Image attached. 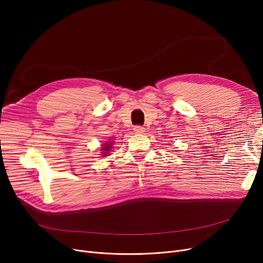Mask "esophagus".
I'll return each instance as SVG.
<instances>
[{
	"label": "esophagus",
	"mask_w": 263,
	"mask_h": 263,
	"mask_svg": "<svg viewBox=\"0 0 263 263\" xmlns=\"http://www.w3.org/2000/svg\"><path fill=\"white\" fill-rule=\"evenodd\" d=\"M133 130L135 133H139V134H143L145 132V128L142 126H135Z\"/></svg>",
	"instance_id": "34e87169"
}]
</instances>
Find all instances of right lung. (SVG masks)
Listing matches in <instances>:
<instances>
[{
  "label": "right lung",
  "instance_id": "right-lung-1",
  "mask_svg": "<svg viewBox=\"0 0 263 263\" xmlns=\"http://www.w3.org/2000/svg\"><path fill=\"white\" fill-rule=\"evenodd\" d=\"M112 142H108V143H105L104 145H103V147H102V156H108V151H110V148H113L112 147Z\"/></svg>",
  "mask_w": 263,
  "mask_h": 263
}]
</instances>
